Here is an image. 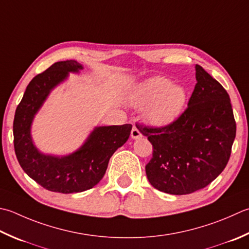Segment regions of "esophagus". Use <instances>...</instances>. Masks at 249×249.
<instances>
[{"mask_svg":"<svg viewBox=\"0 0 249 249\" xmlns=\"http://www.w3.org/2000/svg\"><path fill=\"white\" fill-rule=\"evenodd\" d=\"M141 136H142V134H141V131L136 127H133V129H131V133H130V137L133 138V139H138V138H140Z\"/></svg>","mask_w":249,"mask_h":249,"instance_id":"34e87169","label":"esophagus"}]
</instances>
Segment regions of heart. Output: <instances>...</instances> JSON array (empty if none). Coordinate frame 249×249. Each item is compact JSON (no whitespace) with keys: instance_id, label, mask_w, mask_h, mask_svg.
<instances>
[{"instance_id":"1","label":"heart","mask_w":249,"mask_h":249,"mask_svg":"<svg viewBox=\"0 0 249 249\" xmlns=\"http://www.w3.org/2000/svg\"><path fill=\"white\" fill-rule=\"evenodd\" d=\"M188 95L182 86L163 76H154L139 84L133 90L131 101L141 109L149 123L166 126L176 121L186 107Z\"/></svg>"}]
</instances>
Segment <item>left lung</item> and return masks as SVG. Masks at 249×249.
Segmentation results:
<instances>
[{
    "mask_svg": "<svg viewBox=\"0 0 249 249\" xmlns=\"http://www.w3.org/2000/svg\"><path fill=\"white\" fill-rule=\"evenodd\" d=\"M196 81L188 108L162 127L139 125L152 143L145 165L149 182L160 191L183 196L207 187L229 162L236 134L230 97L222 85L196 66Z\"/></svg>",
    "mask_w": 249,
    "mask_h": 249,
    "instance_id": "1",
    "label": "left lung"
}]
</instances>
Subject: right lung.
Segmentation results:
<instances>
[{
    "instance_id": "1",
    "label": "right lung",
    "mask_w": 249,
    "mask_h": 249,
    "mask_svg": "<svg viewBox=\"0 0 249 249\" xmlns=\"http://www.w3.org/2000/svg\"><path fill=\"white\" fill-rule=\"evenodd\" d=\"M81 63L58 61L34 76L27 86L14 118V148L21 168L48 191L76 193L91 189L105 176L109 160L129 138L131 125L97 127L82 147L68 157L42 154L34 147L30 127L34 114L53 87L67 79L68 72H79Z\"/></svg>"
}]
</instances>
